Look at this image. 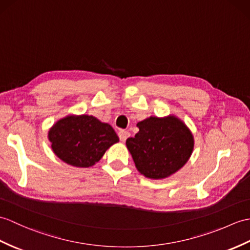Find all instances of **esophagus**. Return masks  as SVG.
Segmentation results:
<instances>
[{"mask_svg": "<svg viewBox=\"0 0 250 250\" xmlns=\"http://www.w3.org/2000/svg\"><path fill=\"white\" fill-rule=\"evenodd\" d=\"M118 136H119V138H120V141H121V142H125V141H126V138L130 136V133L127 132V131L121 130V131H119V132H118Z\"/></svg>", "mask_w": 250, "mask_h": 250, "instance_id": "obj_1", "label": "esophagus"}]
</instances>
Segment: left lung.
<instances>
[{
  "instance_id": "1",
  "label": "left lung",
  "mask_w": 250,
  "mask_h": 250,
  "mask_svg": "<svg viewBox=\"0 0 250 250\" xmlns=\"http://www.w3.org/2000/svg\"><path fill=\"white\" fill-rule=\"evenodd\" d=\"M138 133L126 139V148L137 170L149 179H165L187 164L194 137L182 120L173 115L149 117L137 124Z\"/></svg>"
}]
</instances>
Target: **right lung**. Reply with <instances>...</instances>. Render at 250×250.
I'll return each mask as SVG.
<instances>
[{"instance_id": "obj_1", "label": "right lung", "mask_w": 250, "mask_h": 250, "mask_svg": "<svg viewBox=\"0 0 250 250\" xmlns=\"http://www.w3.org/2000/svg\"><path fill=\"white\" fill-rule=\"evenodd\" d=\"M53 152L65 163L87 168L94 166L119 138L108 124L94 116L69 115L60 119L48 133Z\"/></svg>"}]
</instances>
